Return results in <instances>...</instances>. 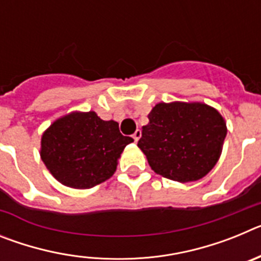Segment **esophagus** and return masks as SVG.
I'll use <instances>...</instances> for the list:
<instances>
[{"label":"esophagus","instance_id":"esophagus-1","mask_svg":"<svg viewBox=\"0 0 261 261\" xmlns=\"http://www.w3.org/2000/svg\"><path fill=\"white\" fill-rule=\"evenodd\" d=\"M141 130H140V129H137V130H136L135 133H133V140H135V142H137L138 140H140V138H141Z\"/></svg>","mask_w":261,"mask_h":261}]
</instances>
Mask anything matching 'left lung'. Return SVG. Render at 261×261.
Instances as JSON below:
<instances>
[{"label": "left lung", "mask_w": 261, "mask_h": 261, "mask_svg": "<svg viewBox=\"0 0 261 261\" xmlns=\"http://www.w3.org/2000/svg\"><path fill=\"white\" fill-rule=\"evenodd\" d=\"M147 117L137 146L155 174L188 183L218 162L227 126L216 108L201 102H161Z\"/></svg>", "instance_id": "left-lung-1"}]
</instances>
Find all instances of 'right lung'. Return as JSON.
Wrapping results in <instances>:
<instances>
[{"label": "right lung", "instance_id": "right-lung-1", "mask_svg": "<svg viewBox=\"0 0 261 261\" xmlns=\"http://www.w3.org/2000/svg\"><path fill=\"white\" fill-rule=\"evenodd\" d=\"M130 142L133 138L120 133L117 121H105L94 111H73L45 129L40 158L57 181L87 190L115 174L117 161Z\"/></svg>", "mask_w": 261, "mask_h": 261}]
</instances>
